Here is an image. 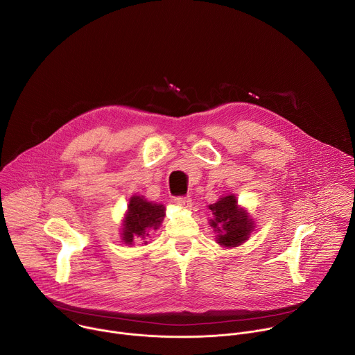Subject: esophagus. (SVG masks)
Listing matches in <instances>:
<instances>
[{
  "mask_svg": "<svg viewBox=\"0 0 355 355\" xmlns=\"http://www.w3.org/2000/svg\"><path fill=\"white\" fill-rule=\"evenodd\" d=\"M174 204L184 209H189L192 207V199L189 196H177L174 198Z\"/></svg>",
  "mask_w": 355,
  "mask_h": 355,
  "instance_id": "esophagus-1",
  "label": "esophagus"
}]
</instances>
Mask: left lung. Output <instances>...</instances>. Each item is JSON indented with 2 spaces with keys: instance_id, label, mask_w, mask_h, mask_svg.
Segmentation results:
<instances>
[{
  "instance_id": "1",
  "label": "left lung",
  "mask_w": 355,
  "mask_h": 355,
  "mask_svg": "<svg viewBox=\"0 0 355 355\" xmlns=\"http://www.w3.org/2000/svg\"><path fill=\"white\" fill-rule=\"evenodd\" d=\"M209 209L215 216L211 219V226L218 232V243L223 247H236L244 243L254 229L252 219L237 205V199L232 193L209 205Z\"/></svg>"
}]
</instances>
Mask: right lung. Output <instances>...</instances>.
Instances as JSON below:
<instances>
[{"label": "right lung", "instance_id": "right-lung-1", "mask_svg": "<svg viewBox=\"0 0 355 355\" xmlns=\"http://www.w3.org/2000/svg\"><path fill=\"white\" fill-rule=\"evenodd\" d=\"M166 216V208L162 204H153L143 196H132L128 205V212L123 219L122 240L125 244H132L133 239H144L150 230H156Z\"/></svg>", "mask_w": 355, "mask_h": 355}]
</instances>
